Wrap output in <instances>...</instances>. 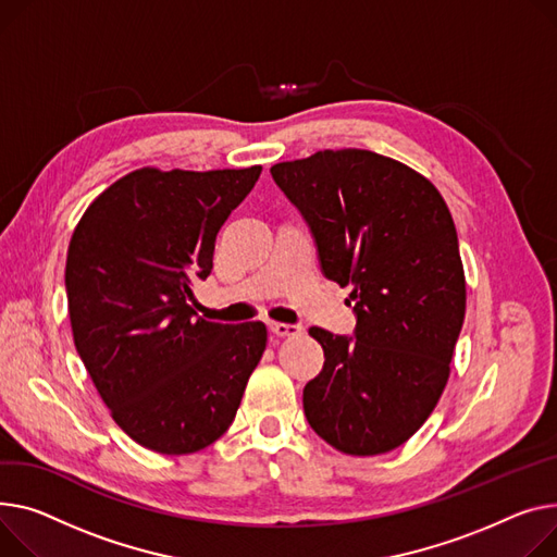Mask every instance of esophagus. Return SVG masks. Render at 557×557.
Instances as JSON below:
<instances>
[{"mask_svg": "<svg viewBox=\"0 0 557 557\" xmlns=\"http://www.w3.org/2000/svg\"><path fill=\"white\" fill-rule=\"evenodd\" d=\"M269 329L280 338H284V336H300V333H302L300 324H286V322H271Z\"/></svg>", "mask_w": 557, "mask_h": 557, "instance_id": "1", "label": "esophagus"}]
</instances>
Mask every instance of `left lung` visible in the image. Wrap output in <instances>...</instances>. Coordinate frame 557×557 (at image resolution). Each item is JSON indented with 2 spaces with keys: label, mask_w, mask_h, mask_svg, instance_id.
<instances>
[{
  "label": "left lung",
  "mask_w": 557,
  "mask_h": 557,
  "mask_svg": "<svg viewBox=\"0 0 557 557\" xmlns=\"http://www.w3.org/2000/svg\"><path fill=\"white\" fill-rule=\"evenodd\" d=\"M271 174L356 313L354 336L309 329L324 367L305 387L307 421L345 455L389 453L428 421L450 376L466 315L453 214L425 176L369 150H324Z\"/></svg>",
  "instance_id": "left-lung-1"
}]
</instances>
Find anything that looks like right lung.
Here are the masks:
<instances>
[{"mask_svg":"<svg viewBox=\"0 0 557 557\" xmlns=\"http://www.w3.org/2000/svg\"><path fill=\"white\" fill-rule=\"evenodd\" d=\"M262 165L143 168L111 183L73 231L64 286L73 343L119 428L143 448L190 455L235 421L267 349L262 322L219 324L188 305L219 228Z\"/></svg>","mask_w":557,"mask_h":557,"instance_id":"1","label":"right lung"}]
</instances>
